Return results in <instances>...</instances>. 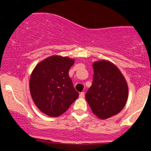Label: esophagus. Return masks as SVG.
I'll return each instance as SVG.
<instances>
[{"label": "esophagus", "mask_w": 151, "mask_h": 151, "mask_svg": "<svg viewBox=\"0 0 151 151\" xmlns=\"http://www.w3.org/2000/svg\"><path fill=\"white\" fill-rule=\"evenodd\" d=\"M80 98H84V97H85V93L84 92L80 93Z\"/></svg>", "instance_id": "esophagus-1"}]
</instances>
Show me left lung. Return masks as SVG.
I'll list each match as a JSON object with an SVG mask.
<instances>
[{
    "mask_svg": "<svg viewBox=\"0 0 151 151\" xmlns=\"http://www.w3.org/2000/svg\"><path fill=\"white\" fill-rule=\"evenodd\" d=\"M93 68V84L85 99L96 116L106 119L119 113L126 105L127 83L120 70L110 62H96Z\"/></svg>",
    "mask_w": 151,
    "mask_h": 151,
    "instance_id": "1",
    "label": "left lung"
}]
</instances>
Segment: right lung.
I'll return each mask as SVG.
<instances>
[{
	"instance_id": "add662e5",
	"label": "right lung",
	"mask_w": 151,
	"mask_h": 151,
	"mask_svg": "<svg viewBox=\"0 0 151 151\" xmlns=\"http://www.w3.org/2000/svg\"><path fill=\"white\" fill-rule=\"evenodd\" d=\"M73 59L62 56L49 57L39 63L32 72L30 91L38 108L46 115L58 117L69 108L79 96L68 71Z\"/></svg>"
}]
</instances>
